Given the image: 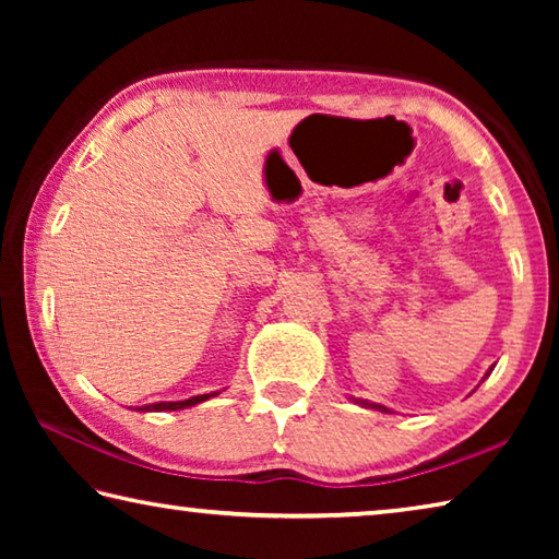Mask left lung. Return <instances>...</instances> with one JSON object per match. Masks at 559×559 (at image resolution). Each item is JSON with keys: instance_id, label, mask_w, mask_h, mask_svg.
<instances>
[{"instance_id": "left-lung-1", "label": "left lung", "mask_w": 559, "mask_h": 559, "mask_svg": "<svg viewBox=\"0 0 559 559\" xmlns=\"http://www.w3.org/2000/svg\"><path fill=\"white\" fill-rule=\"evenodd\" d=\"M382 412H390V409H384V406H382Z\"/></svg>"}]
</instances>
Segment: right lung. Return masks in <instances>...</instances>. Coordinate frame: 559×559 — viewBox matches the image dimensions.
Instances as JSON below:
<instances>
[{
  "label": "right lung",
  "instance_id": "right-lung-1",
  "mask_svg": "<svg viewBox=\"0 0 559 559\" xmlns=\"http://www.w3.org/2000/svg\"><path fill=\"white\" fill-rule=\"evenodd\" d=\"M214 394H219V392H214ZM206 396H210V394L192 396V400H185V402H157V404L140 406V409H143V412H150V409H155V412H173V409H185V406H192V404H197V402H202V400H206Z\"/></svg>",
  "mask_w": 559,
  "mask_h": 559
}]
</instances>
